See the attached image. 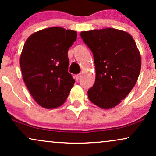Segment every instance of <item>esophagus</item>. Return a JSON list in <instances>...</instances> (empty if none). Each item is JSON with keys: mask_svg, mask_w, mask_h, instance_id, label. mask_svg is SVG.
<instances>
[{"mask_svg": "<svg viewBox=\"0 0 156 156\" xmlns=\"http://www.w3.org/2000/svg\"><path fill=\"white\" fill-rule=\"evenodd\" d=\"M81 76H82V75L80 74H80H77V75H76V76H74V77H75V79L77 80H79L80 78V77H81Z\"/></svg>", "mask_w": 156, "mask_h": 156, "instance_id": "esophagus-1", "label": "esophagus"}]
</instances>
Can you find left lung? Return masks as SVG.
I'll return each instance as SVG.
<instances>
[{"label": "left lung", "instance_id": "obj_1", "mask_svg": "<svg viewBox=\"0 0 156 156\" xmlns=\"http://www.w3.org/2000/svg\"><path fill=\"white\" fill-rule=\"evenodd\" d=\"M80 37L92 51L95 66L89 101L103 109L115 107L132 90L140 73L135 41L127 32L112 28L82 31Z\"/></svg>", "mask_w": 156, "mask_h": 156}]
</instances>
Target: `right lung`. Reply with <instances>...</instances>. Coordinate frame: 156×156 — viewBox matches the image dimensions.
Instances as JSON below:
<instances>
[{
  "label": "right lung",
  "mask_w": 156,
  "mask_h": 156,
  "mask_svg": "<svg viewBox=\"0 0 156 156\" xmlns=\"http://www.w3.org/2000/svg\"><path fill=\"white\" fill-rule=\"evenodd\" d=\"M76 31L51 27L27 39L20 58L23 80L30 94L45 108L60 106L75 83L68 73L67 52L76 40Z\"/></svg>",
  "instance_id": "1"
}]
</instances>
